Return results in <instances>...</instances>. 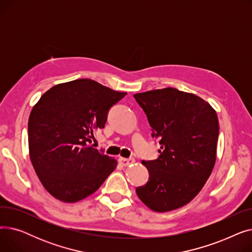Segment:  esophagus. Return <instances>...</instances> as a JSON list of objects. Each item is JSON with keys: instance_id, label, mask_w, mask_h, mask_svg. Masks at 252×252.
Wrapping results in <instances>:
<instances>
[{"instance_id": "1", "label": "esophagus", "mask_w": 252, "mask_h": 252, "mask_svg": "<svg viewBox=\"0 0 252 252\" xmlns=\"http://www.w3.org/2000/svg\"><path fill=\"white\" fill-rule=\"evenodd\" d=\"M118 161H119V163H121L123 166H127V165H129V164L135 162V160L133 159V158H124V157L119 158Z\"/></svg>"}]
</instances>
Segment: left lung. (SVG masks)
<instances>
[{
  "label": "left lung",
  "instance_id": "obj_1",
  "mask_svg": "<svg viewBox=\"0 0 252 252\" xmlns=\"http://www.w3.org/2000/svg\"><path fill=\"white\" fill-rule=\"evenodd\" d=\"M134 97L161 146L157 159L142 161L150 177L136 189L137 195L157 213L178 209L201 191L214 169L220 130L217 112L200 97L174 88Z\"/></svg>",
  "mask_w": 252,
  "mask_h": 252
}]
</instances>
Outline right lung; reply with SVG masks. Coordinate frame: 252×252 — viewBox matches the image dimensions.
I'll list each match as a JSON object with an SVG mask.
<instances>
[{
    "label": "right lung",
    "instance_id": "obj_1",
    "mask_svg": "<svg viewBox=\"0 0 252 252\" xmlns=\"http://www.w3.org/2000/svg\"><path fill=\"white\" fill-rule=\"evenodd\" d=\"M126 95L82 78L54 86L33 106L30 157L39 181L56 199H84L115 169L114 158L90 144L94 130L105 126L109 109Z\"/></svg>",
    "mask_w": 252,
    "mask_h": 252
}]
</instances>
